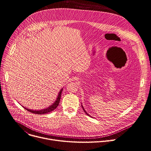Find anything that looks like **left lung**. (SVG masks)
Returning a JSON list of instances; mask_svg holds the SVG:
<instances>
[{
	"label": "left lung",
	"mask_w": 151,
	"mask_h": 151,
	"mask_svg": "<svg viewBox=\"0 0 151 151\" xmlns=\"http://www.w3.org/2000/svg\"><path fill=\"white\" fill-rule=\"evenodd\" d=\"M82 105V107H83V110L84 111V112H85V113H86V114H87L88 116H90V117H91V116H90V114H88V113H87V111H86L85 110V109H84V107H83V105Z\"/></svg>",
	"instance_id": "8db88e82"
}]
</instances>
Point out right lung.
<instances>
[{
	"mask_svg": "<svg viewBox=\"0 0 151 151\" xmlns=\"http://www.w3.org/2000/svg\"><path fill=\"white\" fill-rule=\"evenodd\" d=\"M62 91H63V88H61L58 93V95L57 96V99L55 100V101L53 102V104L50 105L49 106H48L47 108H45L44 109H39V110H34V109H29V108H25L23 106H22L23 107H24V109H27V111H28L32 113H34V114H46V113H50L51 111H52L53 110H54L55 109L58 105H59V103H60V98H61V93H62Z\"/></svg>",
	"mask_w": 151,
	"mask_h": 151,
	"instance_id": "obj_1",
	"label": "right lung"
}]
</instances>
